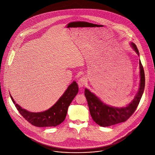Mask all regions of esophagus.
Instances as JSON below:
<instances>
[{
	"label": "esophagus",
	"mask_w": 155,
	"mask_h": 155,
	"mask_svg": "<svg viewBox=\"0 0 155 155\" xmlns=\"http://www.w3.org/2000/svg\"><path fill=\"white\" fill-rule=\"evenodd\" d=\"M86 78L84 77H82L78 80V84L80 87H82L86 84Z\"/></svg>",
	"instance_id": "esophagus-1"
}]
</instances>
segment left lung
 Returning a JSON list of instances; mask_svg holds the SVG:
<instances>
[{
	"label": "left lung",
	"instance_id": "obj_1",
	"mask_svg": "<svg viewBox=\"0 0 155 155\" xmlns=\"http://www.w3.org/2000/svg\"><path fill=\"white\" fill-rule=\"evenodd\" d=\"M130 45L139 56V50L136 44L131 42ZM139 65L140 77L139 89L133 101L126 107L117 108L107 105L90 90H84V95L89 107L91 116L97 124L102 127H107L124 122L134 114L140 102L145 88V73L140 61H139Z\"/></svg>",
	"mask_w": 155,
	"mask_h": 155
}]
</instances>
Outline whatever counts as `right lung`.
<instances>
[{"mask_svg":"<svg viewBox=\"0 0 155 155\" xmlns=\"http://www.w3.org/2000/svg\"><path fill=\"white\" fill-rule=\"evenodd\" d=\"M78 92L76 81H73L56 104L46 111L34 113L22 108L10 95V97L19 114L31 124L37 127H51L60 124L64 121L71 103Z\"/></svg>","mask_w":155,"mask_h":155,"instance_id":"add662e5","label":"right lung"}]
</instances>
